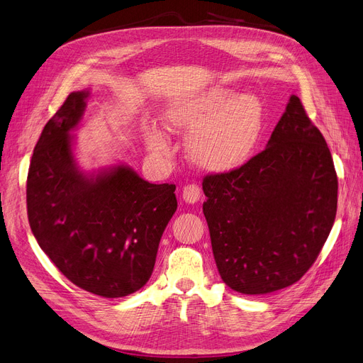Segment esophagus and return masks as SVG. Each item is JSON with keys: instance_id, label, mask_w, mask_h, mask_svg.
I'll return each mask as SVG.
<instances>
[{"instance_id": "obj_1", "label": "esophagus", "mask_w": 363, "mask_h": 363, "mask_svg": "<svg viewBox=\"0 0 363 363\" xmlns=\"http://www.w3.org/2000/svg\"><path fill=\"white\" fill-rule=\"evenodd\" d=\"M182 199L185 203H196L201 199V189L196 184L185 185L182 190Z\"/></svg>"}]
</instances>
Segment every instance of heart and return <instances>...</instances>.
I'll use <instances>...</instances> for the list:
<instances>
[{"instance_id": "1", "label": "heart", "mask_w": 363, "mask_h": 363, "mask_svg": "<svg viewBox=\"0 0 363 363\" xmlns=\"http://www.w3.org/2000/svg\"><path fill=\"white\" fill-rule=\"evenodd\" d=\"M164 123L173 133L190 134L189 157L197 167L226 173L242 166L258 143L264 107L259 96L228 86H213L173 104L164 113ZM147 147L169 158L170 145L154 128L145 133Z\"/></svg>"}]
</instances>
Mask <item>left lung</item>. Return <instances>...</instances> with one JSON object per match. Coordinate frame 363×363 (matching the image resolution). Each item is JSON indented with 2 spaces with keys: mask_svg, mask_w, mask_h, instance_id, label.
Here are the masks:
<instances>
[{
  "mask_svg": "<svg viewBox=\"0 0 363 363\" xmlns=\"http://www.w3.org/2000/svg\"><path fill=\"white\" fill-rule=\"evenodd\" d=\"M202 189L218 273L241 294L296 284L317 259L336 216L330 150L296 95L261 154L232 172L208 174Z\"/></svg>",
  "mask_w": 363,
  "mask_h": 363,
  "instance_id": "left-lung-1",
  "label": "left lung"
}]
</instances>
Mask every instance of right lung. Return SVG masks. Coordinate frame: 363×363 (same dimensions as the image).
I'll return each mask as SVG.
<instances>
[{
	"mask_svg": "<svg viewBox=\"0 0 363 363\" xmlns=\"http://www.w3.org/2000/svg\"><path fill=\"white\" fill-rule=\"evenodd\" d=\"M89 90L69 95L45 125L27 179V211L40 249L72 284L105 298L130 296L154 272L178 208L173 184H150L126 164L81 170L71 134Z\"/></svg>",
	"mask_w": 363,
	"mask_h": 363,
	"instance_id": "obj_1",
	"label": "right lung"
}]
</instances>
